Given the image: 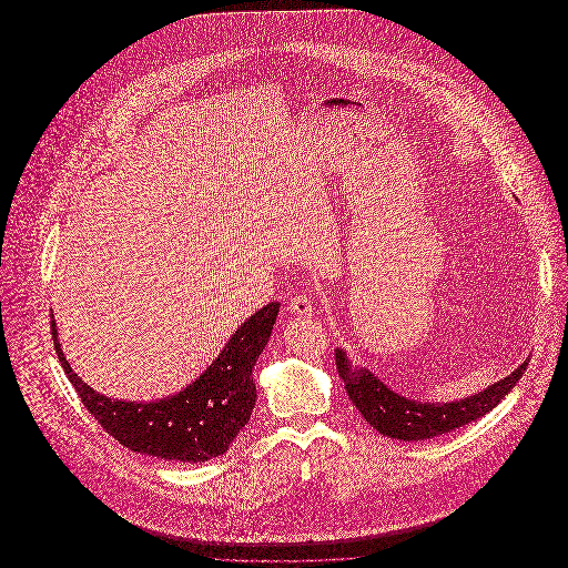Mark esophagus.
<instances>
[{"mask_svg": "<svg viewBox=\"0 0 568 568\" xmlns=\"http://www.w3.org/2000/svg\"><path fill=\"white\" fill-rule=\"evenodd\" d=\"M287 311L300 315V317H311L313 315V302L306 294H294L287 302Z\"/></svg>", "mask_w": 568, "mask_h": 568, "instance_id": "34e87169", "label": "esophagus"}]
</instances>
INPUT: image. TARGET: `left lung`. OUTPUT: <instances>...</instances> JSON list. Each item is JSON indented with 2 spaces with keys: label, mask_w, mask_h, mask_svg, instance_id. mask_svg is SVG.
Masks as SVG:
<instances>
[{
  "label": "left lung",
  "mask_w": 568,
  "mask_h": 568,
  "mask_svg": "<svg viewBox=\"0 0 568 568\" xmlns=\"http://www.w3.org/2000/svg\"><path fill=\"white\" fill-rule=\"evenodd\" d=\"M528 359L509 377L489 385L481 394L464 398L458 403H419L392 392L368 368H353L347 353L336 349V371L345 381L347 394L362 417L383 436L398 440H426L440 434L454 433L479 417H484L498 405L521 378Z\"/></svg>",
  "instance_id": "left-lung-1"
}]
</instances>
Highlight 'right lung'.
<instances>
[{"mask_svg": "<svg viewBox=\"0 0 568 568\" xmlns=\"http://www.w3.org/2000/svg\"><path fill=\"white\" fill-rule=\"evenodd\" d=\"M278 302L251 315L227 341L215 362L176 396L158 403H123L93 392L70 368L57 341L63 373L74 385L84 408L123 447L172 462H206L223 456L236 434L248 424L255 405L253 366L264 352L276 322Z\"/></svg>", "mask_w": 568, "mask_h": 568, "instance_id": "1", "label": "right lung"}]
</instances>
